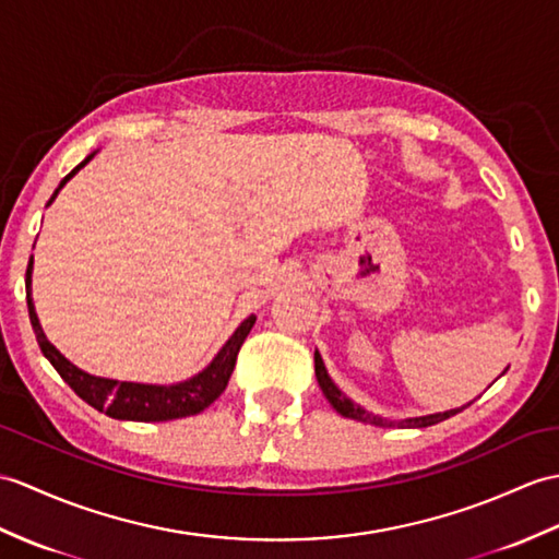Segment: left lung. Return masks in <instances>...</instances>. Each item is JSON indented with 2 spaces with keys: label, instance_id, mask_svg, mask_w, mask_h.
Returning a JSON list of instances; mask_svg holds the SVG:
<instances>
[{
  "label": "left lung",
  "instance_id": "8db88e82",
  "mask_svg": "<svg viewBox=\"0 0 559 559\" xmlns=\"http://www.w3.org/2000/svg\"><path fill=\"white\" fill-rule=\"evenodd\" d=\"M510 369V367H508ZM504 369V371H508ZM314 371H317V381H319V385H321V391H323V395H326V400L331 402V407L338 412V414H343V417H347V419H355V421H365V424H373V426H383V428H388V426H397V428H426V426H433V424H438V421H445V419H450V417H455L457 412H462L464 407H469L472 402H466V405H462V407H455V409H445V412H436V414H424V417H409V419H397V421H391V419H385V417H381V414H373V412H369V409H365L361 405H357L355 400H349L338 385L333 383V379L329 376V371H326V365H323V359H321V355H319V349L314 353ZM502 371V373H504ZM500 373V376H502Z\"/></svg>",
  "mask_w": 559,
  "mask_h": 559
}]
</instances>
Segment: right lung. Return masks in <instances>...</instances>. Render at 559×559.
I'll return each mask as SVG.
<instances>
[{"instance_id":"1","label":"right lung","mask_w":559,"mask_h":559,"mask_svg":"<svg viewBox=\"0 0 559 559\" xmlns=\"http://www.w3.org/2000/svg\"><path fill=\"white\" fill-rule=\"evenodd\" d=\"M97 152L99 150L90 152L87 157L61 180L55 194L49 198L47 206L57 200L59 190L67 186ZM25 297H28V314H31L35 338L40 343L43 355L51 361V367L59 371L61 379L67 381L75 391V395L83 397L90 407H95L97 412L109 414L111 419H121V421H171V419L192 417V414H200L202 409L210 407L212 402L226 391L233 367H236L240 345L245 343V338H248V333L252 331L257 321L254 314L245 319L240 326L233 331V335L224 343V347L218 349L210 365H206L200 373L190 376V379L168 383V385L135 383V381H116V379H104V376L87 373L81 367H75L71 359L63 357L59 349L49 343L33 305V257L28 262V271H25Z\"/></svg>"}]
</instances>
